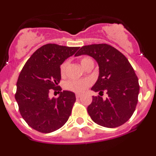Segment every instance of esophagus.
Returning a JSON list of instances; mask_svg holds the SVG:
<instances>
[{"instance_id": "1", "label": "esophagus", "mask_w": 156, "mask_h": 156, "mask_svg": "<svg viewBox=\"0 0 156 156\" xmlns=\"http://www.w3.org/2000/svg\"><path fill=\"white\" fill-rule=\"evenodd\" d=\"M75 96H76V98L78 99V98H80V97H81V94H75Z\"/></svg>"}]
</instances>
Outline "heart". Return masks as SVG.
I'll list each match as a JSON object with an SVG mask.
<instances>
[{"label": "heart", "mask_w": 156, "mask_h": 156, "mask_svg": "<svg viewBox=\"0 0 156 156\" xmlns=\"http://www.w3.org/2000/svg\"><path fill=\"white\" fill-rule=\"evenodd\" d=\"M93 61L89 57H84L81 58L80 62H81V66H82L84 68H85L86 66L87 65V63L89 62ZM69 66V62L68 61H65L62 65L60 66V72L62 75H64L66 72L67 67ZM92 83L90 78H85V79H81V80H72V81H69L66 83L65 87L67 90H69L74 91V92L77 93H81L83 91H84L86 90L88 86H90Z\"/></svg>", "instance_id": "b5f03b06"}]
</instances>
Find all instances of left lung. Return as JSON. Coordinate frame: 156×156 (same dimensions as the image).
Here are the masks:
<instances>
[{
    "instance_id": "8db88e82",
    "label": "left lung",
    "mask_w": 156,
    "mask_h": 156,
    "mask_svg": "<svg viewBox=\"0 0 156 156\" xmlns=\"http://www.w3.org/2000/svg\"><path fill=\"white\" fill-rule=\"evenodd\" d=\"M81 55H88L98 63V79L91 90L108 95L106 100L93 96L88 114L103 127L121 126L131 117L138 102L140 85L133 67L120 51L106 44L83 46L75 56Z\"/></svg>"
}]
</instances>
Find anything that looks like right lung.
Returning <instances> with one entry per match:
<instances>
[{
    "instance_id": "obj_1",
    "label": "right lung",
    "mask_w": 156,
    "mask_h": 156,
    "mask_svg": "<svg viewBox=\"0 0 156 156\" xmlns=\"http://www.w3.org/2000/svg\"><path fill=\"white\" fill-rule=\"evenodd\" d=\"M79 49L48 44L37 49L22 69L15 98L26 123L41 133H50L68 121L75 102L72 91H61L60 66ZM50 89H59L58 98L50 99Z\"/></svg>"
}]
</instances>
